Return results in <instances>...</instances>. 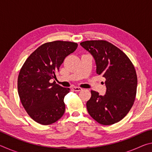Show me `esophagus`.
<instances>
[{
	"instance_id": "34e87169",
	"label": "esophagus",
	"mask_w": 152,
	"mask_h": 152,
	"mask_svg": "<svg viewBox=\"0 0 152 152\" xmlns=\"http://www.w3.org/2000/svg\"><path fill=\"white\" fill-rule=\"evenodd\" d=\"M72 89H73V91H76V92L81 91L82 90V88H80V87H78V86H74V87H72Z\"/></svg>"
}]
</instances>
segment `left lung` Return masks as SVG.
Masks as SVG:
<instances>
[{
  "mask_svg": "<svg viewBox=\"0 0 152 152\" xmlns=\"http://www.w3.org/2000/svg\"><path fill=\"white\" fill-rule=\"evenodd\" d=\"M80 45L93 56L96 74L106 79L104 95L91 91V97L86 102L89 115L104 125L120 121L135 99L137 78L134 66L124 52L107 41H86Z\"/></svg>",
  "mask_w": 152,
  "mask_h": 152,
  "instance_id": "8db88e82",
  "label": "left lung"
}]
</instances>
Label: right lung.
Listing matches in <instances>:
<instances>
[{
    "label": "right lung",
    "mask_w": 152,
    "mask_h": 152,
    "mask_svg": "<svg viewBox=\"0 0 152 152\" xmlns=\"http://www.w3.org/2000/svg\"><path fill=\"white\" fill-rule=\"evenodd\" d=\"M78 47L74 42L55 41L45 43L25 61L18 76L17 88L20 102L28 115L38 123L50 125L65 112L64 96L70 88L55 81L56 74L64 59Z\"/></svg>",
    "instance_id": "1"
}]
</instances>
